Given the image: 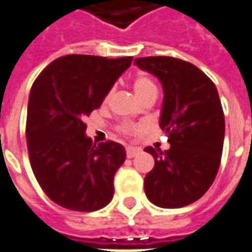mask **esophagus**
<instances>
[{"label":"esophagus","mask_w":252,"mask_h":252,"mask_svg":"<svg viewBox=\"0 0 252 252\" xmlns=\"http://www.w3.org/2000/svg\"><path fill=\"white\" fill-rule=\"evenodd\" d=\"M138 153H139V149L126 148V157H128V158H132V157H135Z\"/></svg>","instance_id":"34e87169"}]
</instances>
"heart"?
Masks as SVG:
<instances>
[{"label": "heart", "instance_id": "b5f03b06", "mask_svg": "<svg viewBox=\"0 0 252 252\" xmlns=\"http://www.w3.org/2000/svg\"><path fill=\"white\" fill-rule=\"evenodd\" d=\"M133 90H135V94L138 95V97H140L142 95L150 92V91L156 90V85L153 84V81H152L150 78H148L146 76H138L135 77V80H133ZM107 97H109V95L106 96V99H107ZM135 131H138L136 126H121V132L123 133H132L135 132Z\"/></svg>", "mask_w": 252, "mask_h": 252}]
</instances>
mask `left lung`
Masks as SVG:
<instances>
[{"instance_id":"1","label":"left lung","mask_w":252,"mask_h":252,"mask_svg":"<svg viewBox=\"0 0 252 252\" xmlns=\"http://www.w3.org/2000/svg\"><path fill=\"white\" fill-rule=\"evenodd\" d=\"M133 63L162 85L160 128L171 148L148 146L155 167L145 176V193L161 208L189 205L210 189L218 174L225 117L215 84L189 62L169 56L138 58Z\"/></svg>"}]
</instances>
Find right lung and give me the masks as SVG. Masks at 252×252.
<instances>
[{
  "label": "right lung",
  "instance_id": "1",
  "mask_svg": "<svg viewBox=\"0 0 252 252\" xmlns=\"http://www.w3.org/2000/svg\"><path fill=\"white\" fill-rule=\"evenodd\" d=\"M132 59L66 55L32 84L26 123L30 164L41 189L63 208L91 212L112 201L126 149L113 140L92 143L84 119L100 107Z\"/></svg>",
  "mask_w": 252,
  "mask_h": 252
}]
</instances>
